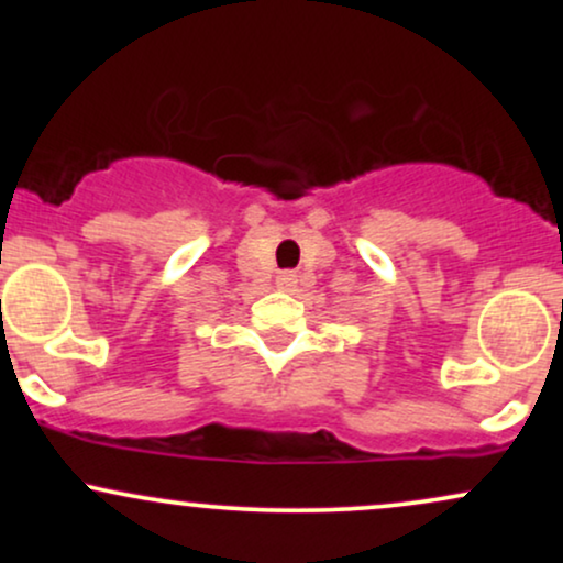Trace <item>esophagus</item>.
<instances>
[{
    "label": "esophagus",
    "mask_w": 563,
    "mask_h": 563,
    "mask_svg": "<svg viewBox=\"0 0 563 563\" xmlns=\"http://www.w3.org/2000/svg\"><path fill=\"white\" fill-rule=\"evenodd\" d=\"M294 286H296V275H294V273H288V269H286V273L277 275V288L290 290Z\"/></svg>",
    "instance_id": "esophagus-1"
}]
</instances>
